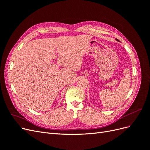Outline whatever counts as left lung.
Listing matches in <instances>:
<instances>
[{
    "instance_id": "1",
    "label": "left lung",
    "mask_w": 150,
    "mask_h": 150,
    "mask_svg": "<svg viewBox=\"0 0 150 150\" xmlns=\"http://www.w3.org/2000/svg\"><path fill=\"white\" fill-rule=\"evenodd\" d=\"M116 40H117V41H119V40H118V39H116Z\"/></svg>"
}]
</instances>
